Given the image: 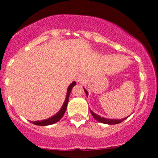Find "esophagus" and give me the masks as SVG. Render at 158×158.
<instances>
[{
    "label": "esophagus",
    "mask_w": 158,
    "mask_h": 158,
    "mask_svg": "<svg viewBox=\"0 0 158 158\" xmlns=\"http://www.w3.org/2000/svg\"><path fill=\"white\" fill-rule=\"evenodd\" d=\"M84 79H85L84 76L81 75L79 78H78V81H79V82H82V81H84Z\"/></svg>",
    "instance_id": "obj_1"
}]
</instances>
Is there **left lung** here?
<instances>
[{
  "mask_svg": "<svg viewBox=\"0 0 158 158\" xmlns=\"http://www.w3.org/2000/svg\"><path fill=\"white\" fill-rule=\"evenodd\" d=\"M85 92L86 93V95L87 97H88V91H87L85 89ZM90 113H91L92 116L94 117V118L96 119V120L98 121V122H100L102 123H105V124H108V125H114V124H118V123H120L121 122H123V120H125L126 118H128V117H125V118L123 119H106V118H104V117H101L100 116L97 115V114L94 113L92 110H90ZM129 117V116H128Z\"/></svg>",
  "mask_w": 158,
  "mask_h": 158,
  "instance_id": "left-lung-1",
  "label": "left lung"
}]
</instances>
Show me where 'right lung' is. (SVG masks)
<instances>
[{"label":"right lung","instance_id":"add662e5","mask_svg":"<svg viewBox=\"0 0 158 158\" xmlns=\"http://www.w3.org/2000/svg\"><path fill=\"white\" fill-rule=\"evenodd\" d=\"M76 84H77V83H76L75 81H73V82H72L71 84L70 85V86L68 87V93H67V97H66V99H65L64 104H63V106H62V107H61L60 110H59V111L58 112L57 114H55L54 116H52V117H50V118H49L48 119H45V120L35 121V122H31L32 124L36 125V126H49V125L54 124V123H57L58 121L60 120V119H61V117H62L63 115L64 114L65 110H66L67 106H68V100H69V97H70V91H71L72 88H73L74 85H76Z\"/></svg>","mask_w":158,"mask_h":158}]
</instances>
